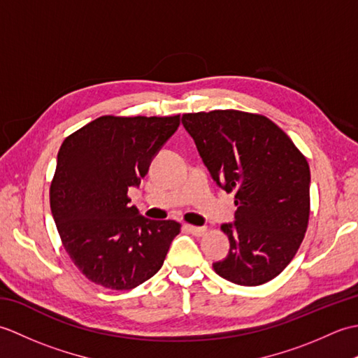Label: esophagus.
Here are the masks:
<instances>
[{"label": "esophagus", "instance_id": "obj_1", "mask_svg": "<svg viewBox=\"0 0 358 358\" xmlns=\"http://www.w3.org/2000/svg\"><path fill=\"white\" fill-rule=\"evenodd\" d=\"M187 232H191L195 237H201V235L206 234V227H199V226H192V224H186Z\"/></svg>", "mask_w": 358, "mask_h": 358}]
</instances>
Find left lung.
I'll list each match as a JSON object with an SVG mask.
<instances>
[{"label": "left lung", "mask_w": 358, "mask_h": 358, "mask_svg": "<svg viewBox=\"0 0 358 358\" xmlns=\"http://www.w3.org/2000/svg\"><path fill=\"white\" fill-rule=\"evenodd\" d=\"M203 163L224 191L235 192V222L222 224L229 254L220 277L240 286L268 283L299 250L309 222L310 172L292 140L258 113H185Z\"/></svg>", "instance_id": "left-lung-1"}]
</instances>
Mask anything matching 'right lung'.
<instances>
[{
    "mask_svg": "<svg viewBox=\"0 0 358 358\" xmlns=\"http://www.w3.org/2000/svg\"><path fill=\"white\" fill-rule=\"evenodd\" d=\"M178 126L180 115H104L59 148L50 210L66 252L95 285L129 291L163 266L181 224L140 215L127 191Z\"/></svg>",
    "mask_w": 358,
    "mask_h": 358,
    "instance_id": "1",
    "label": "right lung"
}]
</instances>
